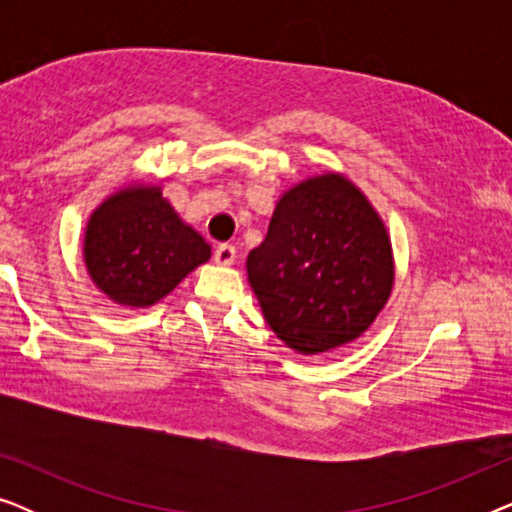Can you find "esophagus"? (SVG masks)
<instances>
[{"instance_id": "1", "label": "esophagus", "mask_w": 512, "mask_h": 512, "mask_svg": "<svg viewBox=\"0 0 512 512\" xmlns=\"http://www.w3.org/2000/svg\"><path fill=\"white\" fill-rule=\"evenodd\" d=\"M235 258H237V249L233 244H219V247L214 249V263L233 265Z\"/></svg>"}]
</instances>
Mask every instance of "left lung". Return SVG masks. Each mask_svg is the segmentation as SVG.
<instances>
[{"label": "left lung", "instance_id": "left-lung-1", "mask_svg": "<svg viewBox=\"0 0 512 512\" xmlns=\"http://www.w3.org/2000/svg\"><path fill=\"white\" fill-rule=\"evenodd\" d=\"M247 277L268 326L296 354L331 352L363 335L394 289V249L359 186L340 172L282 193Z\"/></svg>", "mask_w": 512, "mask_h": 512}]
</instances>
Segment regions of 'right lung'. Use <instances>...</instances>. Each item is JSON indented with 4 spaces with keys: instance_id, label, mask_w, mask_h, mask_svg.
<instances>
[{
    "instance_id": "obj_1",
    "label": "right lung",
    "mask_w": 512,
    "mask_h": 512,
    "mask_svg": "<svg viewBox=\"0 0 512 512\" xmlns=\"http://www.w3.org/2000/svg\"><path fill=\"white\" fill-rule=\"evenodd\" d=\"M209 258L205 237L153 184L111 193L93 209L83 233V261L93 284L132 310L156 305Z\"/></svg>"
}]
</instances>
